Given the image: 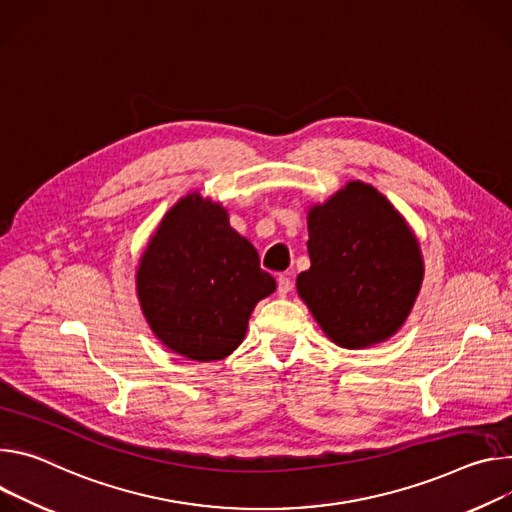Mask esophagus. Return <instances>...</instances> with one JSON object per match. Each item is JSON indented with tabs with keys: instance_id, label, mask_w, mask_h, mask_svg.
<instances>
[{
	"instance_id": "obj_1",
	"label": "esophagus",
	"mask_w": 512,
	"mask_h": 512,
	"mask_svg": "<svg viewBox=\"0 0 512 512\" xmlns=\"http://www.w3.org/2000/svg\"><path fill=\"white\" fill-rule=\"evenodd\" d=\"M291 291H293V280L289 276H285V274H280L278 276V295L280 297H287Z\"/></svg>"
}]
</instances>
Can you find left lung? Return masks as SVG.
Instances as JSON below:
<instances>
[{"instance_id":"left-lung-1","label":"left lung","mask_w":512,"mask_h":512,"mask_svg":"<svg viewBox=\"0 0 512 512\" xmlns=\"http://www.w3.org/2000/svg\"><path fill=\"white\" fill-rule=\"evenodd\" d=\"M311 268L297 293L333 344L386 342L423 285V256L405 217L372 185L350 181L307 213Z\"/></svg>"}]
</instances>
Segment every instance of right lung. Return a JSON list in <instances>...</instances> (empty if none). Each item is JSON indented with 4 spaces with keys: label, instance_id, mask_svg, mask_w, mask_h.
<instances>
[{
    "label": "right lung",
    "instance_id": "right-lung-1",
    "mask_svg": "<svg viewBox=\"0 0 512 512\" xmlns=\"http://www.w3.org/2000/svg\"><path fill=\"white\" fill-rule=\"evenodd\" d=\"M274 278L221 203L197 191L162 217L136 272L142 313L160 342L189 360L230 356Z\"/></svg>",
    "mask_w": 512,
    "mask_h": 512
}]
</instances>
